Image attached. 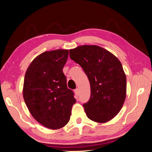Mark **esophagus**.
Segmentation results:
<instances>
[{
    "label": "esophagus",
    "mask_w": 152,
    "mask_h": 152,
    "mask_svg": "<svg viewBox=\"0 0 152 152\" xmlns=\"http://www.w3.org/2000/svg\"><path fill=\"white\" fill-rule=\"evenodd\" d=\"M74 93H75V95L78 96L79 95H80V91H79V89H76L75 90H74Z\"/></svg>",
    "instance_id": "obj_1"
}]
</instances>
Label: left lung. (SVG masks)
Here are the masks:
<instances>
[{
	"instance_id": "1",
	"label": "left lung",
	"mask_w": 152,
	"mask_h": 152,
	"mask_svg": "<svg viewBox=\"0 0 152 152\" xmlns=\"http://www.w3.org/2000/svg\"><path fill=\"white\" fill-rule=\"evenodd\" d=\"M70 59L82 66L88 76L91 96L83 104L88 118L105 123L121 109L126 97L127 80L119 59L95 45L80 46L69 51Z\"/></svg>"
}]
</instances>
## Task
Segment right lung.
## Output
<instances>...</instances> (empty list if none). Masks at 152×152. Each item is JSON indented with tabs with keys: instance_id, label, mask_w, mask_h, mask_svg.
Masks as SVG:
<instances>
[{
	"instance_id": "add662e5",
	"label": "right lung",
	"mask_w": 152,
	"mask_h": 152,
	"mask_svg": "<svg viewBox=\"0 0 152 152\" xmlns=\"http://www.w3.org/2000/svg\"><path fill=\"white\" fill-rule=\"evenodd\" d=\"M68 50L45 51L32 61L26 71L23 95L31 115L51 129L64 127L76 102L63 72Z\"/></svg>"
}]
</instances>
